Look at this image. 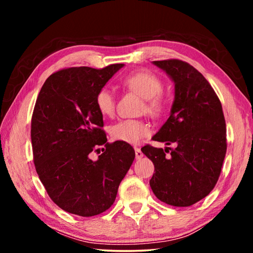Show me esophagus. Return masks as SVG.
Here are the masks:
<instances>
[{"mask_svg":"<svg viewBox=\"0 0 253 253\" xmlns=\"http://www.w3.org/2000/svg\"><path fill=\"white\" fill-rule=\"evenodd\" d=\"M143 156H144V154H143L142 151H140V148L135 147V157H136V160H140V158H142Z\"/></svg>","mask_w":253,"mask_h":253,"instance_id":"obj_1","label":"esophagus"}]
</instances>
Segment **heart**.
<instances>
[{
    "instance_id": "b5f03b06",
    "label": "heart",
    "mask_w": 253,
    "mask_h": 253,
    "mask_svg": "<svg viewBox=\"0 0 253 253\" xmlns=\"http://www.w3.org/2000/svg\"><path fill=\"white\" fill-rule=\"evenodd\" d=\"M122 84L127 90L139 95L145 99L146 111L152 115H160L166 107V98L163 93V83L156 75L149 71H138L126 76ZM98 111L106 117H110L116 110V98L109 89L101 88L96 95ZM149 132L146 124L136 119H124L110 127V135L119 142L136 144Z\"/></svg>"
}]
</instances>
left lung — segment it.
<instances>
[{
    "label": "left lung",
    "mask_w": 253,
    "mask_h": 253,
    "mask_svg": "<svg viewBox=\"0 0 253 253\" xmlns=\"http://www.w3.org/2000/svg\"><path fill=\"white\" fill-rule=\"evenodd\" d=\"M153 65L168 74L175 90L169 117L153 140L175 148H142L155 168L149 185L162 202L190 207L209 195L219 179L226 153L223 110L211 84L194 67L177 59Z\"/></svg>",
    "instance_id": "1"
}]
</instances>
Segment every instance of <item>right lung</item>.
I'll return each instance as SVG.
<instances>
[{
	"mask_svg": "<svg viewBox=\"0 0 253 253\" xmlns=\"http://www.w3.org/2000/svg\"><path fill=\"white\" fill-rule=\"evenodd\" d=\"M123 67L62 69L45 80L37 98L31 121L34 165L50 199L63 211L80 216L105 212L134 161L128 143H107L95 102ZM102 144L106 148L91 160L90 153Z\"/></svg>",
	"mask_w": 253,
	"mask_h": 253,
	"instance_id": "obj_1",
	"label": "right lung"
}]
</instances>
